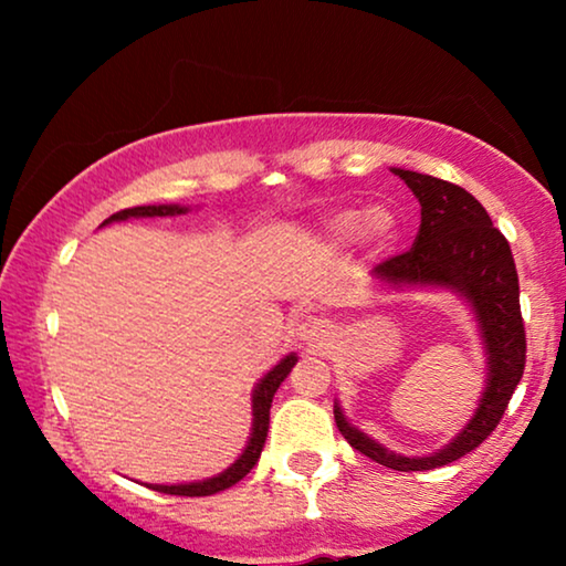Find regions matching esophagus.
<instances>
[{"label":"esophagus","mask_w":566,"mask_h":566,"mask_svg":"<svg viewBox=\"0 0 566 566\" xmlns=\"http://www.w3.org/2000/svg\"><path fill=\"white\" fill-rule=\"evenodd\" d=\"M332 337H335V332L324 319H306L304 324L298 327V339L301 345L306 347V350L312 353H319V350H327Z\"/></svg>","instance_id":"34e87169"}]
</instances>
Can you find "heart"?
I'll return each instance as SVG.
<instances>
[{"instance_id": "b5f03b06", "label": "heart", "mask_w": 566, "mask_h": 566, "mask_svg": "<svg viewBox=\"0 0 566 566\" xmlns=\"http://www.w3.org/2000/svg\"><path fill=\"white\" fill-rule=\"evenodd\" d=\"M319 234L324 242L335 247L350 244L360 234L368 237L370 242L384 244L397 237V216L386 211V208H370V211H363V208H337V211L324 216Z\"/></svg>"}]
</instances>
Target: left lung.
Instances as JSON below:
<instances>
[{
  "mask_svg": "<svg viewBox=\"0 0 566 566\" xmlns=\"http://www.w3.org/2000/svg\"><path fill=\"white\" fill-rule=\"evenodd\" d=\"M420 200V231L412 250L374 268L378 289H430L459 296L474 314L484 347L486 378L479 407L471 420L428 455H401L389 451L368 432L350 424L335 399V422L347 443L368 459L394 471H428L446 467L497 428L525 368V329L521 316V285L507 239L492 227L484 206L459 185L432 175L391 167Z\"/></svg>",
  "mask_w": 566,
  "mask_h": 566,
  "instance_id": "obj_1",
  "label": "left lung"
}]
</instances>
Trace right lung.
<instances>
[{
  "instance_id": "add662e5",
  "label": "right lung",
  "mask_w": 566,
  "mask_h": 566,
  "mask_svg": "<svg viewBox=\"0 0 566 566\" xmlns=\"http://www.w3.org/2000/svg\"><path fill=\"white\" fill-rule=\"evenodd\" d=\"M190 206L180 203H161V206H136L126 208V211L113 213L111 219L103 221V227L113 221H128V219H154V216H182L188 213ZM298 363L296 353H289L285 358L277 360V366L268 370L265 376L260 378L258 386L252 389V430L250 440H247L244 451L239 453V459L221 471V474L200 479V482H185V484H146L154 492L165 494H180V497H208V494L223 492L229 486H234L239 479L250 474L254 463H258L262 448H265L268 440V428H270V405H273V397L277 386L285 381V376L291 374V368Z\"/></svg>"
}]
</instances>
